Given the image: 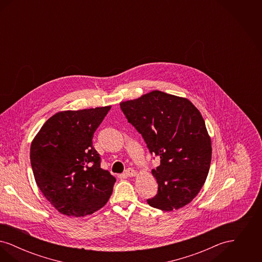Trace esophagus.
Listing matches in <instances>:
<instances>
[{"mask_svg": "<svg viewBox=\"0 0 262 262\" xmlns=\"http://www.w3.org/2000/svg\"><path fill=\"white\" fill-rule=\"evenodd\" d=\"M137 174V172L133 168H127L125 171V176L126 177H134Z\"/></svg>", "mask_w": 262, "mask_h": 262, "instance_id": "34e87169", "label": "esophagus"}]
</instances>
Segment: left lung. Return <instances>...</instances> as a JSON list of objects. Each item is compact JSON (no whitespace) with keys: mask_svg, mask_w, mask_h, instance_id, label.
I'll return each mask as SVG.
<instances>
[{"mask_svg":"<svg viewBox=\"0 0 262 262\" xmlns=\"http://www.w3.org/2000/svg\"><path fill=\"white\" fill-rule=\"evenodd\" d=\"M120 107L150 153L160 158L152 169L158 191L147 203L164 211L184 207L200 192L211 162V140L200 111L189 100L158 90Z\"/></svg>","mask_w":262,"mask_h":262,"instance_id":"8db88e82","label":"left lung"}]
</instances>
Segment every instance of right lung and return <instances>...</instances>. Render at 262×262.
Returning <instances> with one entry per match:
<instances>
[{"label": "right lung", "instance_id": "add662e5", "mask_svg": "<svg viewBox=\"0 0 262 262\" xmlns=\"http://www.w3.org/2000/svg\"><path fill=\"white\" fill-rule=\"evenodd\" d=\"M110 106L52 116L30 147V163L38 187L62 214L81 217L102 208L116 179L101 169L92 138Z\"/></svg>", "mask_w": 262, "mask_h": 262}]
</instances>
